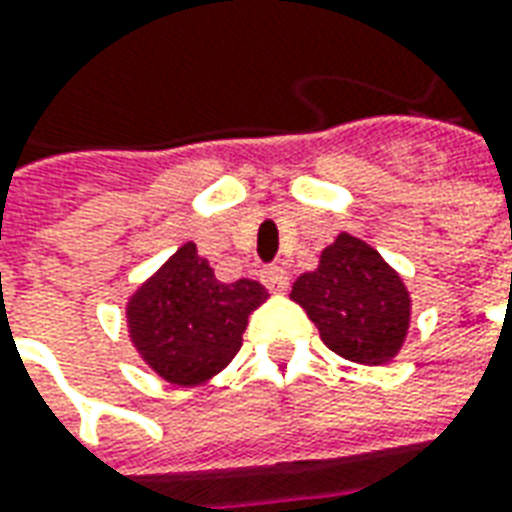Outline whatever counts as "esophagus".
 Returning a JSON list of instances; mask_svg holds the SVG:
<instances>
[{"mask_svg":"<svg viewBox=\"0 0 512 512\" xmlns=\"http://www.w3.org/2000/svg\"><path fill=\"white\" fill-rule=\"evenodd\" d=\"M260 277H263V285H266L268 291L280 293L288 288V271H285L282 266H266Z\"/></svg>","mask_w":512,"mask_h":512,"instance_id":"1","label":"esophagus"}]
</instances>
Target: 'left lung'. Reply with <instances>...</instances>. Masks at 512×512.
I'll use <instances>...</instances> for the list:
<instances>
[{"label": "left lung", "mask_w": 512, "mask_h": 512, "mask_svg": "<svg viewBox=\"0 0 512 512\" xmlns=\"http://www.w3.org/2000/svg\"><path fill=\"white\" fill-rule=\"evenodd\" d=\"M291 299L305 307L321 341L352 363L380 366L402 349L410 321L405 282L360 238L341 232L316 271L293 282Z\"/></svg>", "instance_id": "1"}]
</instances>
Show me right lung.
Returning <instances> with one entry per match:
<instances>
[{"label":"right lung","instance_id":"obj_1","mask_svg":"<svg viewBox=\"0 0 512 512\" xmlns=\"http://www.w3.org/2000/svg\"><path fill=\"white\" fill-rule=\"evenodd\" d=\"M266 296L255 280H216L196 244H185L130 299V338L163 380L199 385L238 355L246 318Z\"/></svg>","mask_w":512,"mask_h":512}]
</instances>
